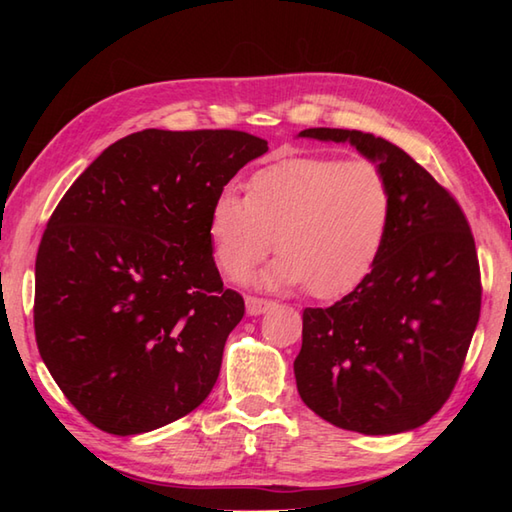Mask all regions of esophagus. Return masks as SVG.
Listing matches in <instances>:
<instances>
[{
    "mask_svg": "<svg viewBox=\"0 0 512 512\" xmlns=\"http://www.w3.org/2000/svg\"><path fill=\"white\" fill-rule=\"evenodd\" d=\"M268 308H273V301L262 299V297H246V312L250 317H257V314H264Z\"/></svg>",
    "mask_w": 512,
    "mask_h": 512,
    "instance_id": "34e87169",
    "label": "esophagus"
}]
</instances>
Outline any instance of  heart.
Instances as JSON below:
<instances>
[{
	"instance_id": "obj_1",
	"label": "heart",
	"mask_w": 512,
	"mask_h": 512,
	"mask_svg": "<svg viewBox=\"0 0 512 512\" xmlns=\"http://www.w3.org/2000/svg\"><path fill=\"white\" fill-rule=\"evenodd\" d=\"M394 193L367 158L299 156L257 169L246 195L226 187L206 220L215 266L244 279L270 250L279 257L259 279L266 286H306L339 297L372 273L383 253Z\"/></svg>"
}]
</instances>
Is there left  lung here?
<instances>
[{
	"instance_id": "obj_1",
	"label": "left lung",
	"mask_w": 512,
	"mask_h": 512,
	"mask_svg": "<svg viewBox=\"0 0 512 512\" xmlns=\"http://www.w3.org/2000/svg\"><path fill=\"white\" fill-rule=\"evenodd\" d=\"M303 138L350 143L383 167L394 215L374 270L330 308L303 310L295 358L301 400L365 436L416 429L458 383L482 308L480 262L453 195L385 138L312 127Z\"/></svg>"
}]
</instances>
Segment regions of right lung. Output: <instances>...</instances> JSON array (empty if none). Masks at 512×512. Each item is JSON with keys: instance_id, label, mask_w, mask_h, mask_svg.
Instances as JSON below:
<instances>
[{"instance_id": "right-lung-1", "label": "right lung", "mask_w": 512, "mask_h": 512, "mask_svg": "<svg viewBox=\"0 0 512 512\" xmlns=\"http://www.w3.org/2000/svg\"><path fill=\"white\" fill-rule=\"evenodd\" d=\"M268 143L235 129H143L85 169L43 231L39 354L85 420L136 436L211 394L244 299L222 284L206 220Z\"/></svg>"}]
</instances>
